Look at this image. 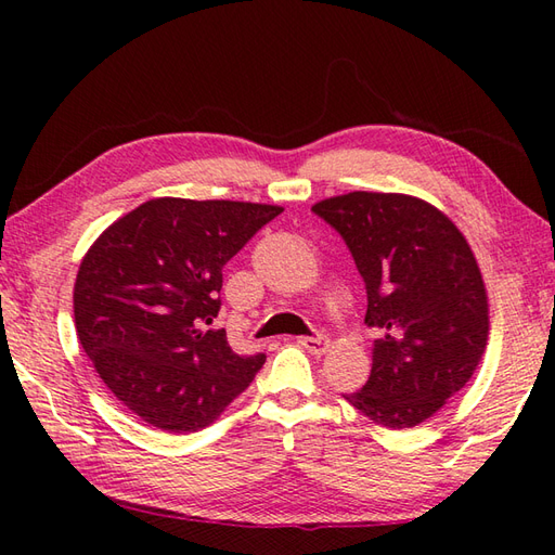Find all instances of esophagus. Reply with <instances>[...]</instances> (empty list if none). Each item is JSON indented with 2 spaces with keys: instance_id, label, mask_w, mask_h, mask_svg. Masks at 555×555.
<instances>
[{
  "instance_id": "obj_1",
  "label": "esophagus",
  "mask_w": 555,
  "mask_h": 555,
  "mask_svg": "<svg viewBox=\"0 0 555 555\" xmlns=\"http://www.w3.org/2000/svg\"><path fill=\"white\" fill-rule=\"evenodd\" d=\"M298 344H300V348H305L310 352V356H324V352L328 350V338L326 336H322V334H314V336H302V338H298Z\"/></svg>"
}]
</instances>
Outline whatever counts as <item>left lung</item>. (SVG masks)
Wrapping results in <instances>:
<instances>
[{
  "instance_id": "8db88e82",
  "label": "left lung",
  "mask_w": 555,
  "mask_h": 555,
  "mask_svg": "<svg viewBox=\"0 0 555 555\" xmlns=\"http://www.w3.org/2000/svg\"><path fill=\"white\" fill-rule=\"evenodd\" d=\"M312 211L346 241L367 291L364 324L379 332L367 384L344 398L382 427H417L485 356L489 300L477 259L455 223L420 197L356 191Z\"/></svg>"
}]
</instances>
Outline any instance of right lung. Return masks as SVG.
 Instances as JSON below:
<instances>
[{
	"mask_svg": "<svg viewBox=\"0 0 555 555\" xmlns=\"http://www.w3.org/2000/svg\"><path fill=\"white\" fill-rule=\"evenodd\" d=\"M284 207L147 199L90 245L74 286L78 340L100 379L162 431H197L241 396L267 356H238L219 314L221 269Z\"/></svg>",
	"mask_w": 555,
	"mask_h": 555,
	"instance_id": "right-lung-1",
	"label": "right lung"
}]
</instances>
